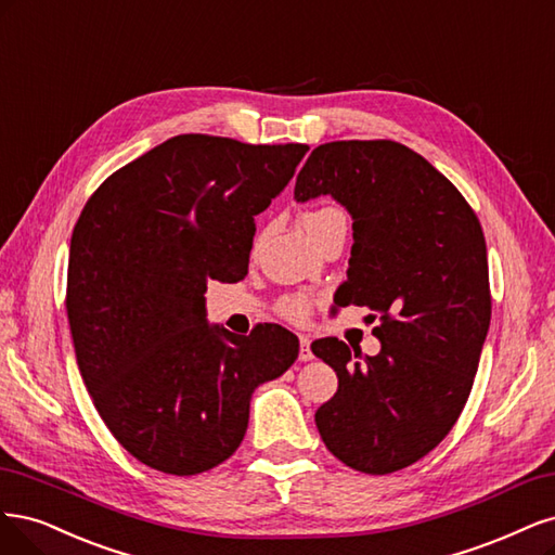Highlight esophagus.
I'll return each instance as SVG.
<instances>
[{
    "mask_svg": "<svg viewBox=\"0 0 555 555\" xmlns=\"http://www.w3.org/2000/svg\"><path fill=\"white\" fill-rule=\"evenodd\" d=\"M313 352H311V338L309 336H299V362H311Z\"/></svg>",
    "mask_w": 555,
    "mask_h": 555,
    "instance_id": "34e87169",
    "label": "esophagus"
}]
</instances>
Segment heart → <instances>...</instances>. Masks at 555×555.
I'll return each mask as SVG.
<instances>
[{
    "instance_id": "heart-1",
    "label": "heart",
    "mask_w": 555,
    "mask_h": 555,
    "mask_svg": "<svg viewBox=\"0 0 555 555\" xmlns=\"http://www.w3.org/2000/svg\"><path fill=\"white\" fill-rule=\"evenodd\" d=\"M332 211H341V209H336V207H320V209H315V211H309L307 217H304V225L313 223V221L320 219V217H327V214H332ZM281 313H283L285 318H288V320H295V323H304V320H307V318L311 315V301H309L307 295H291V297H285V299L281 301Z\"/></svg>"
}]
</instances>
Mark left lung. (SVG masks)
I'll list each match as a JSON object with an SVG mask.
<instances>
[{"label":"left lung","instance_id":"8db88e82","mask_svg":"<svg viewBox=\"0 0 555 555\" xmlns=\"http://www.w3.org/2000/svg\"><path fill=\"white\" fill-rule=\"evenodd\" d=\"M332 195L352 217L344 304L373 311L378 354L311 344L336 371L318 408L327 450L366 475L401 470L452 431L491 323L487 242L473 207L424 156L395 140H336L311 152L295 198Z\"/></svg>","mask_w":555,"mask_h":555}]
</instances>
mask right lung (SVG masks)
I'll return each mask as SVG.
<instances>
[{
	"mask_svg": "<svg viewBox=\"0 0 555 555\" xmlns=\"http://www.w3.org/2000/svg\"><path fill=\"white\" fill-rule=\"evenodd\" d=\"M307 152L175 135L113 172L80 214L66 279L78 369L111 434L154 470L198 475L232 456L254 389L297 360L281 325L209 327L205 291L246 274L254 217Z\"/></svg>",
	"mask_w": 555,
	"mask_h": 555,
	"instance_id": "obj_1",
	"label": "right lung"
}]
</instances>
